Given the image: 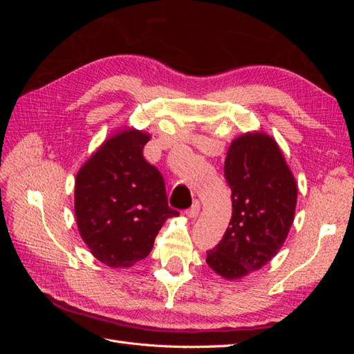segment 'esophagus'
Returning <instances> with one entry per match:
<instances>
[{
  "mask_svg": "<svg viewBox=\"0 0 354 354\" xmlns=\"http://www.w3.org/2000/svg\"><path fill=\"white\" fill-rule=\"evenodd\" d=\"M199 211H201V203H199V201L198 199H195L194 201V203H192V207L186 211V214H187V217H196L198 214H199Z\"/></svg>",
  "mask_w": 354,
  "mask_h": 354,
  "instance_id": "34e87169",
  "label": "esophagus"
}]
</instances>
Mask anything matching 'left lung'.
Instances as JSON below:
<instances>
[{
    "instance_id": "left-lung-1",
    "label": "left lung",
    "mask_w": 354,
    "mask_h": 354,
    "mask_svg": "<svg viewBox=\"0 0 354 354\" xmlns=\"http://www.w3.org/2000/svg\"><path fill=\"white\" fill-rule=\"evenodd\" d=\"M232 190V218L207 263L226 279L259 270L279 252L292 226L297 185L272 137L245 134L224 160Z\"/></svg>"
}]
</instances>
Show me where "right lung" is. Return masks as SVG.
Here are the masks:
<instances>
[{"label":"right lung","instance_id":"add662e5","mask_svg":"<svg viewBox=\"0 0 354 354\" xmlns=\"http://www.w3.org/2000/svg\"><path fill=\"white\" fill-rule=\"evenodd\" d=\"M151 136L122 131L85 164L75 181V216L84 242L109 267H130L149 255L167 218L165 181L147 162L143 147Z\"/></svg>","mask_w":354,"mask_h":354}]
</instances>
